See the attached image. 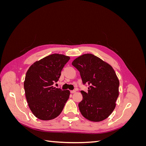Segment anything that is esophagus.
<instances>
[{
  "instance_id": "34e87169",
  "label": "esophagus",
  "mask_w": 146,
  "mask_h": 146,
  "mask_svg": "<svg viewBox=\"0 0 146 146\" xmlns=\"http://www.w3.org/2000/svg\"><path fill=\"white\" fill-rule=\"evenodd\" d=\"M70 92H71L72 94H73V93H75V92H76V91H75V90H72V91H70Z\"/></svg>"
}]
</instances>
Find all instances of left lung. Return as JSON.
<instances>
[{
    "mask_svg": "<svg viewBox=\"0 0 146 146\" xmlns=\"http://www.w3.org/2000/svg\"><path fill=\"white\" fill-rule=\"evenodd\" d=\"M72 64L79 70L88 92L81 91L83 99L78 104L82 116L88 120L100 122L107 119L116 107L119 81L112 66L99 57L85 54Z\"/></svg>",
    "mask_w": 146,
    "mask_h": 146,
    "instance_id": "8db88e82",
    "label": "left lung"
}]
</instances>
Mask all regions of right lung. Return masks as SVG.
I'll return each instance as SVG.
<instances>
[{
    "instance_id": "1",
    "label": "right lung",
    "mask_w": 146,
    "mask_h": 146,
    "mask_svg": "<svg viewBox=\"0 0 146 146\" xmlns=\"http://www.w3.org/2000/svg\"><path fill=\"white\" fill-rule=\"evenodd\" d=\"M70 57L54 54L36 61L29 68L24 82L26 99L34 115L43 121L58 116L70 95L53 86Z\"/></svg>"
}]
</instances>
